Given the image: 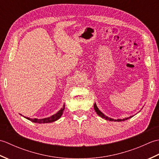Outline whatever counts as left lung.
Masks as SVG:
<instances>
[{"instance_id":"left-lung-1","label":"left lung","mask_w":159,"mask_h":159,"mask_svg":"<svg viewBox=\"0 0 159 159\" xmlns=\"http://www.w3.org/2000/svg\"><path fill=\"white\" fill-rule=\"evenodd\" d=\"M93 107H94V109H95V111L97 113V114L99 116H100L102 118H104V119H105V120H109V121H124V120H128L129 119V118H131L133 116H130L129 117H126V118H125V119H118V120H114V119H112V118H110V117H107V116H104V115L101 112V111L98 109V107L96 106V104L95 103L94 104V106H93Z\"/></svg>"}]
</instances>
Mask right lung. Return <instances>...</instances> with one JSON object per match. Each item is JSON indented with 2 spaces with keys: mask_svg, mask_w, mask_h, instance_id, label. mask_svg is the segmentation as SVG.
Returning <instances> with one entry per match:
<instances>
[{
  "mask_svg": "<svg viewBox=\"0 0 159 159\" xmlns=\"http://www.w3.org/2000/svg\"><path fill=\"white\" fill-rule=\"evenodd\" d=\"M65 109V104L63 106V107L61 109V110H59L58 112L57 113L52 115V116H50L49 117H46V118H43V119H37V118H34V119H31V118L29 117H26V119L33 121V122L35 123H39V124H45V123H50V122H54V121H57V120H59V118L61 117V116L63 115V111Z\"/></svg>",
  "mask_w": 159,
  "mask_h": 159,
  "instance_id": "add662e5",
  "label": "right lung"
}]
</instances>
